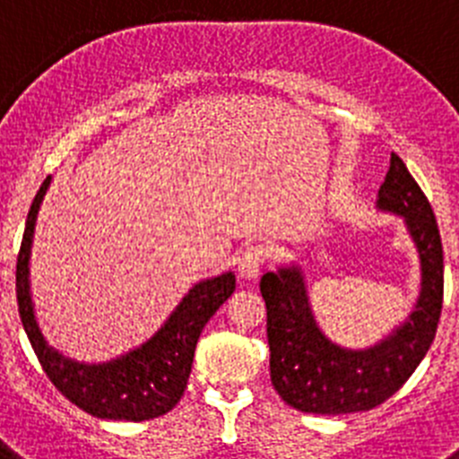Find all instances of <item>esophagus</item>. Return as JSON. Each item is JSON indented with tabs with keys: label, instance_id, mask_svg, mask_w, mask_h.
<instances>
[{
	"label": "esophagus",
	"instance_id": "esophagus-1",
	"mask_svg": "<svg viewBox=\"0 0 459 459\" xmlns=\"http://www.w3.org/2000/svg\"><path fill=\"white\" fill-rule=\"evenodd\" d=\"M266 262V250L262 248V246H250V248L243 250L241 255H238V275H241L243 280H255L259 275V269H262V264Z\"/></svg>",
	"mask_w": 459,
	"mask_h": 459
}]
</instances>
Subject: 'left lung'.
<instances>
[{"mask_svg":"<svg viewBox=\"0 0 459 459\" xmlns=\"http://www.w3.org/2000/svg\"><path fill=\"white\" fill-rule=\"evenodd\" d=\"M377 209L407 225L419 253L420 291L407 319L372 347H340L324 333L312 312L306 273L296 262L259 280L266 301L271 384L299 411L335 416L379 407L403 388L435 340L444 301L439 227L428 197L395 153L377 195Z\"/></svg>","mask_w":459,"mask_h":459,"instance_id":"8db88e82","label":"left lung"}]
</instances>
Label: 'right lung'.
I'll return each mask as SVG.
<instances>
[{"mask_svg":"<svg viewBox=\"0 0 459 459\" xmlns=\"http://www.w3.org/2000/svg\"><path fill=\"white\" fill-rule=\"evenodd\" d=\"M48 177L36 193L24 222L15 266V291L24 333L30 338L40 366L64 395L96 419L108 420H149L174 409L188 384L193 368L195 344L200 340L218 307L237 290L232 271L200 280L188 290L156 333L135 350L126 351L105 363H82L68 359L46 340L36 322L30 287V257L34 241L36 216L40 202L50 188Z\"/></svg>","mask_w":459,"mask_h":459,"instance_id":"right-lung-1","label":"right lung"}]
</instances>
